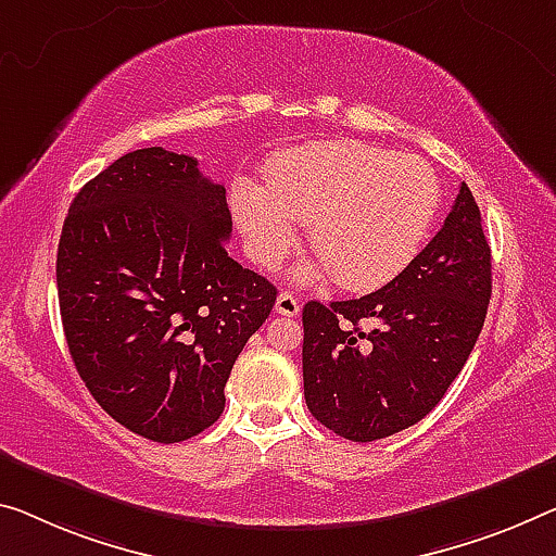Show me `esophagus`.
Returning <instances> with one entry per match:
<instances>
[{
    "mask_svg": "<svg viewBox=\"0 0 556 556\" xmlns=\"http://www.w3.org/2000/svg\"><path fill=\"white\" fill-rule=\"evenodd\" d=\"M276 313L280 315H288V318H293V315L301 313V303H298V298L293 293H280L278 301H276Z\"/></svg>",
    "mask_w": 556,
    "mask_h": 556,
    "instance_id": "esophagus-1",
    "label": "esophagus"
}]
</instances>
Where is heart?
<instances>
[{
    "label": "heart",
    "mask_w": 556,
    "mask_h": 556,
    "mask_svg": "<svg viewBox=\"0 0 556 556\" xmlns=\"http://www.w3.org/2000/svg\"><path fill=\"white\" fill-rule=\"evenodd\" d=\"M230 203L263 266L283 258L293 220H307V243L320 261L295 276L315 280L330 270L348 290H375L420 253L440 208V181L413 153L353 139L313 141L273 156L263 189L236 181Z\"/></svg>",
    "instance_id": "b5f03b06"
}]
</instances>
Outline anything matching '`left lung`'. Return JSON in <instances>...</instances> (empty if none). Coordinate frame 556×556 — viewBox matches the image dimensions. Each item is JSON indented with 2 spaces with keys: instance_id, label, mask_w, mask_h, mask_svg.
Listing matches in <instances>:
<instances>
[{
  "instance_id": "obj_1",
  "label": "left lung",
  "mask_w": 556,
  "mask_h": 556,
  "mask_svg": "<svg viewBox=\"0 0 556 556\" xmlns=\"http://www.w3.org/2000/svg\"><path fill=\"white\" fill-rule=\"evenodd\" d=\"M490 295V243L463 184L445 226L388 286L355 301L305 303L307 409L353 442L420 422L465 367Z\"/></svg>"
}]
</instances>
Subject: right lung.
Returning <instances> with one entry per match:
<instances>
[{"mask_svg":"<svg viewBox=\"0 0 556 556\" xmlns=\"http://www.w3.org/2000/svg\"><path fill=\"white\" fill-rule=\"evenodd\" d=\"M226 189L161 147L116 159L84 186L56 251L76 372L118 425L181 442L218 420L236 357L278 290L226 251Z\"/></svg>","mask_w":556,"mask_h":556,"instance_id":"obj_1","label":"right lung"}]
</instances>
